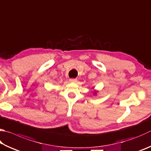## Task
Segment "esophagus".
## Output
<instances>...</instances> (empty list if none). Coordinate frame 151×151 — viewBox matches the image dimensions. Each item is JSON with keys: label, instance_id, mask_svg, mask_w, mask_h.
Wrapping results in <instances>:
<instances>
[{"label": "esophagus", "instance_id": "obj_1", "mask_svg": "<svg viewBox=\"0 0 151 151\" xmlns=\"http://www.w3.org/2000/svg\"><path fill=\"white\" fill-rule=\"evenodd\" d=\"M69 81L70 82V83H76V82H77V80H76V79H74V78H71V79H70L69 80Z\"/></svg>", "mask_w": 151, "mask_h": 151}]
</instances>
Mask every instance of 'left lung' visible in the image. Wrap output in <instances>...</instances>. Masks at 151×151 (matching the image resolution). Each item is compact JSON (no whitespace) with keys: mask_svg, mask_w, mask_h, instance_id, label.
<instances>
[{"mask_svg":"<svg viewBox=\"0 0 151 151\" xmlns=\"http://www.w3.org/2000/svg\"><path fill=\"white\" fill-rule=\"evenodd\" d=\"M93 89H94V91H93V94H94V96H96L97 94H98V90H95L94 87H93Z\"/></svg>","mask_w":151,"mask_h":151,"instance_id":"obj_1","label":"left lung"}]
</instances>
